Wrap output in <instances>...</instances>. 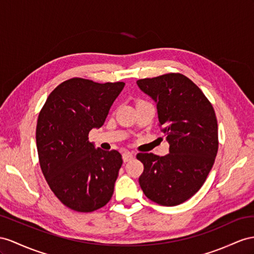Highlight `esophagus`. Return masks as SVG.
Returning a JSON list of instances; mask_svg holds the SVG:
<instances>
[{
	"instance_id": "34e87169",
	"label": "esophagus",
	"mask_w": 254,
	"mask_h": 254,
	"mask_svg": "<svg viewBox=\"0 0 254 254\" xmlns=\"http://www.w3.org/2000/svg\"><path fill=\"white\" fill-rule=\"evenodd\" d=\"M133 158H134V153L129 152V151H126V152H123V154H122V159L125 162H128L129 160H132Z\"/></svg>"
}]
</instances>
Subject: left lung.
I'll return each instance as SVG.
<instances>
[{
    "label": "left lung",
    "instance_id": "left-lung-1",
    "mask_svg": "<svg viewBox=\"0 0 254 254\" xmlns=\"http://www.w3.org/2000/svg\"><path fill=\"white\" fill-rule=\"evenodd\" d=\"M157 104L159 126L170 153L136 155L144 172L142 192L154 203L176 206L196 193L209 174L218 152V123L210 102L183 74H165L136 81Z\"/></svg>",
    "mask_w": 254,
    "mask_h": 254
}]
</instances>
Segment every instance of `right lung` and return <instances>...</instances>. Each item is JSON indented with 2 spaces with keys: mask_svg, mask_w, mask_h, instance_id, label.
<instances>
[{
  "mask_svg": "<svg viewBox=\"0 0 254 254\" xmlns=\"http://www.w3.org/2000/svg\"><path fill=\"white\" fill-rule=\"evenodd\" d=\"M125 84L71 78L49 94L38 115L36 146L44 177L75 211L100 209L113 196L121 154L96 149L88 136L104 125Z\"/></svg>",
  "mask_w": 254,
  "mask_h": 254,
  "instance_id": "right-lung-1",
  "label": "right lung"
}]
</instances>
